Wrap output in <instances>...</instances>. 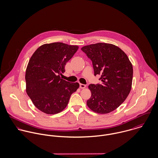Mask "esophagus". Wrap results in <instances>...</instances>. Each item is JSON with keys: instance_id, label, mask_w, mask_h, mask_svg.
Instances as JSON below:
<instances>
[{"instance_id": "esophagus-1", "label": "esophagus", "mask_w": 158, "mask_h": 158, "mask_svg": "<svg viewBox=\"0 0 158 158\" xmlns=\"http://www.w3.org/2000/svg\"><path fill=\"white\" fill-rule=\"evenodd\" d=\"M86 85H83V84H80V88H81V89H84V88H86Z\"/></svg>"}]
</instances>
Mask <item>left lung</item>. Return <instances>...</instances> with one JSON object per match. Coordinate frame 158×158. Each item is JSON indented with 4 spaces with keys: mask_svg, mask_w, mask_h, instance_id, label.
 <instances>
[{
    "mask_svg": "<svg viewBox=\"0 0 158 158\" xmlns=\"http://www.w3.org/2000/svg\"><path fill=\"white\" fill-rule=\"evenodd\" d=\"M92 61L94 75H101L102 84H90V110L108 114L117 109L127 98L132 86L133 69L127 54L116 45L98 43L81 48Z\"/></svg>",
    "mask_w": 158,
    "mask_h": 158,
    "instance_id": "1",
    "label": "left lung"
}]
</instances>
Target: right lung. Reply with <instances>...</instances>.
Here are the masks:
<instances>
[{"instance_id": "right-lung-1", "label": "right lung", "mask_w": 158, "mask_h": 158, "mask_svg": "<svg viewBox=\"0 0 158 158\" xmlns=\"http://www.w3.org/2000/svg\"><path fill=\"white\" fill-rule=\"evenodd\" d=\"M78 49L77 45L53 43L40 46L31 56L25 72L26 92L41 111L61 112L79 88L78 83H70L60 77Z\"/></svg>"}]
</instances>
